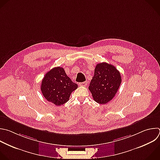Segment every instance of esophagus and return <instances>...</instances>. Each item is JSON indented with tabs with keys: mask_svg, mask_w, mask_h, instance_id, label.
<instances>
[{
	"mask_svg": "<svg viewBox=\"0 0 160 160\" xmlns=\"http://www.w3.org/2000/svg\"><path fill=\"white\" fill-rule=\"evenodd\" d=\"M87 85V82H80L78 83V85L80 86H82V87H85Z\"/></svg>",
	"mask_w": 160,
	"mask_h": 160,
	"instance_id": "34e87169",
	"label": "esophagus"
}]
</instances>
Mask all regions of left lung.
<instances>
[{
    "mask_svg": "<svg viewBox=\"0 0 160 160\" xmlns=\"http://www.w3.org/2000/svg\"><path fill=\"white\" fill-rule=\"evenodd\" d=\"M121 81L120 72L117 68L103 62L96 65L88 89L96 102L105 104L114 98Z\"/></svg>",
    "mask_w": 160,
    "mask_h": 160,
    "instance_id": "left-lung-1",
    "label": "left lung"
}]
</instances>
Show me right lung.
<instances>
[{"label": "right lung", "instance_id": "obj_1", "mask_svg": "<svg viewBox=\"0 0 160 160\" xmlns=\"http://www.w3.org/2000/svg\"><path fill=\"white\" fill-rule=\"evenodd\" d=\"M78 88L67 75L64 69L58 67L47 72L41 82V90L44 97L57 106L68 101L72 92Z\"/></svg>", "mask_w": 160, "mask_h": 160}]
</instances>
